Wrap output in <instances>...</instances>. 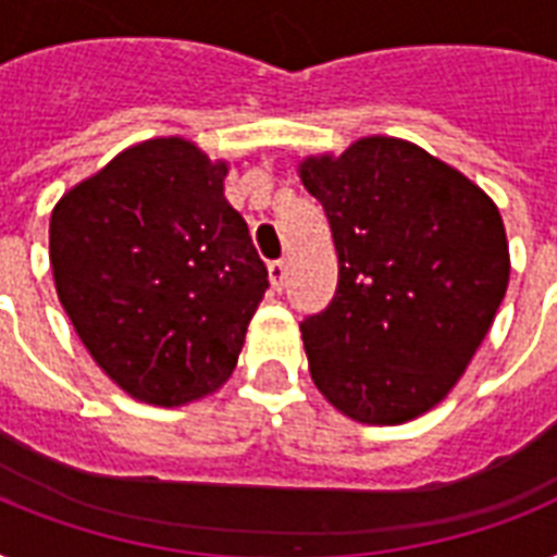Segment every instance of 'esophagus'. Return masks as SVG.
Segmentation results:
<instances>
[{
  "label": "esophagus",
  "mask_w": 557,
  "mask_h": 557,
  "mask_svg": "<svg viewBox=\"0 0 557 557\" xmlns=\"http://www.w3.org/2000/svg\"><path fill=\"white\" fill-rule=\"evenodd\" d=\"M286 262L283 260H274L269 265V277H271V286L277 288V292H283V288H286Z\"/></svg>",
  "instance_id": "esophagus-1"
}]
</instances>
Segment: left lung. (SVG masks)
Wrapping results in <instances>:
<instances>
[{"instance_id":"1","label":"left lung","mask_w":557,"mask_h":557,"mask_svg":"<svg viewBox=\"0 0 557 557\" xmlns=\"http://www.w3.org/2000/svg\"><path fill=\"white\" fill-rule=\"evenodd\" d=\"M338 253L330 306L300 323L309 372L341 413L401 424L448 396L509 286L500 210L422 147L361 138L309 159Z\"/></svg>"}]
</instances>
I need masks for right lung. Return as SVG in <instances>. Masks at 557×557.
<instances>
[{"instance_id": "add662e5", "label": "right lung", "mask_w": 557, "mask_h": 557, "mask_svg": "<svg viewBox=\"0 0 557 557\" xmlns=\"http://www.w3.org/2000/svg\"><path fill=\"white\" fill-rule=\"evenodd\" d=\"M225 164L182 138L129 147L57 201V295L109 379L150 405H185L234 372L269 288Z\"/></svg>"}]
</instances>
